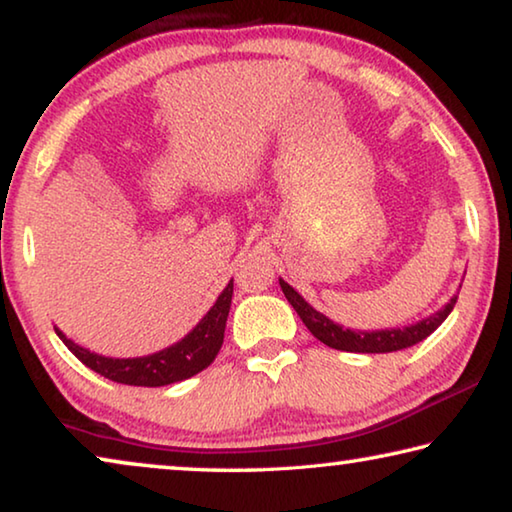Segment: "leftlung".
I'll return each mask as SVG.
<instances>
[{"label":"left lung","instance_id":"obj_1","mask_svg":"<svg viewBox=\"0 0 512 512\" xmlns=\"http://www.w3.org/2000/svg\"><path fill=\"white\" fill-rule=\"evenodd\" d=\"M280 287L284 296L291 302V307L298 311L302 323L307 325L311 334L316 336L320 343L329 345L334 350L343 352H363V354H384V352H397L411 345L427 339L429 334L443 325V320L452 314L458 296L447 302L443 309H438L436 314L418 320V323L406 325V327H391V329H372V332H361V329H350L339 323H334L332 318L320 314L309 302L300 296V293L287 284L280 277Z\"/></svg>","mask_w":512,"mask_h":512}]
</instances>
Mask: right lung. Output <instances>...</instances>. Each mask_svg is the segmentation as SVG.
I'll list each match as a JSON object with an SVG mask.
<instances>
[{
	"label": "right lung",
	"instance_id": "1",
	"mask_svg": "<svg viewBox=\"0 0 512 512\" xmlns=\"http://www.w3.org/2000/svg\"><path fill=\"white\" fill-rule=\"evenodd\" d=\"M230 302H232V280L228 282V287L221 291V296L216 298L210 311L198 320L196 327L185 336V339H180L178 343H173L160 352L146 354V357H133V359L103 357V354L85 350L79 343L67 339L58 327L54 329L58 339L69 348V352H72L81 363H85L90 370L99 372L101 377L117 381V384L155 388V386H167V384H176V381L189 379L198 375L203 368L210 366L223 345V332H225V320H228V314H230Z\"/></svg>",
	"mask_w": 512,
	"mask_h": 512
}]
</instances>
